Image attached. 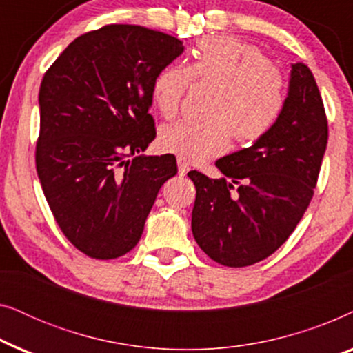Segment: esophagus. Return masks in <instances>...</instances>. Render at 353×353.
I'll use <instances>...</instances> for the list:
<instances>
[{"mask_svg": "<svg viewBox=\"0 0 353 353\" xmlns=\"http://www.w3.org/2000/svg\"><path fill=\"white\" fill-rule=\"evenodd\" d=\"M176 163H178V173H180V175H186V173L190 172V163H188L185 159L178 157Z\"/></svg>", "mask_w": 353, "mask_h": 353, "instance_id": "34e87169", "label": "esophagus"}]
</instances>
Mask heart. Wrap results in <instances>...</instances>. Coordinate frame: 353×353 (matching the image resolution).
<instances>
[{
  "instance_id": "b5f03b06",
  "label": "heart",
  "mask_w": 353,
  "mask_h": 353,
  "mask_svg": "<svg viewBox=\"0 0 353 353\" xmlns=\"http://www.w3.org/2000/svg\"><path fill=\"white\" fill-rule=\"evenodd\" d=\"M192 81L214 88L205 115L162 127L159 144L165 152L197 163L220 156L231 139L252 144L262 139L281 117L286 81L267 64L257 48L233 37H205L185 65L163 67L152 81V103L165 119L175 117Z\"/></svg>"
}]
</instances>
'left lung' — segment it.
Here are the masks:
<instances>
[{
	"instance_id": "obj_1",
	"label": "left lung",
	"mask_w": 353,
	"mask_h": 353,
	"mask_svg": "<svg viewBox=\"0 0 353 353\" xmlns=\"http://www.w3.org/2000/svg\"><path fill=\"white\" fill-rule=\"evenodd\" d=\"M327 120L312 70L291 65L286 104L272 132L219 159L221 178L188 173L196 186L191 228L225 267H248L286 243L305 214L326 151Z\"/></svg>"
}]
</instances>
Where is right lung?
Masks as SVG:
<instances>
[{
  "label": "right lung",
  "instance_id": "right-lung-1",
  "mask_svg": "<svg viewBox=\"0 0 353 353\" xmlns=\"http://www.w3.org/2000/svg\"><path fill=\"white\" fill-rule=\"evenodd\" d=\"M183 51L167 33L112 23L75 38L43 77L38 178L62 233L91 259L130 252L176 175L173 154L141 152L156 138L154 77Z\"/></svg>",
  "mask_w": 353,
  "mask_h": 353
}]
</instances>
